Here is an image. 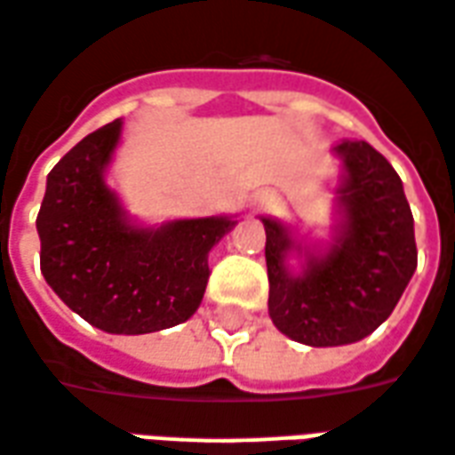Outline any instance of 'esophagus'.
<instances>
[{"label":"esophagus","instance_id":"esophagus-1","mask_svg":"<svg viewBox=\"0 0 455 455\" xmlns=\"http://www.w3.org/2000/svg\"><path fill=\"white\" fill-rule=\"evenodd\" d=\"M274 204H276V196L268 194V191H261V194L254 196V205H259V208H271Z\"/></svg>","mask_w":455,"mask_h":455}]
</instances>
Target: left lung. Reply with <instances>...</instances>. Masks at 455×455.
I'll list each match as a JSON object with an SVG mask.
<instances>
[{"mask_svg": "<svg viewBox=\"0 0 455 455\" xmlns=\"http://www.w3.org/2000/svg\"><path fill=\"white\" fill-rule=\"evenodd\" d=\"M334 152L347 177L339 188L344 225L332 250L305 254V271L291 276L283 261L296 242L283 225L261 218L268 315L286 337L307 347L368 337L395 310L417 268L412 211L395 169L366 140H344Z\"/></svg>", "mask_w": 455, "mask_h": 455, "instance_id": "obj_1", "label": "left lung"}]
</instances>
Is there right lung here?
I'll list each match as a JSON object with an SVG mask.
<instances>
[{
  "label": "right lung",
  "mask_w": 455,
  "mask_h": 455,
  "mask_svg": "<svg viewBox=\"0 0 455 455\" xmlns=\"http://www.w3.org/2000/svg\"><path fill=\"white\" fill-rule=\"evenodd\" d=\"M121 121L89 132L48 174L36 218L41 271L60 300L111 334H148L187 323L208 286V251L230 218L132 228L104 184Z\"/></svg>",
  "instance_id": "obj_1"
}]
</instances>
